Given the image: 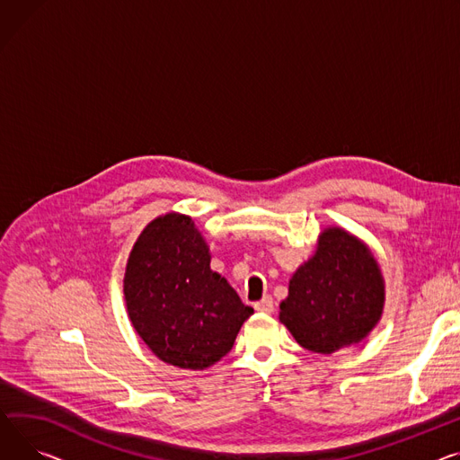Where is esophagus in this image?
<instances>
[{
	"mask_svg": "<svg viewBox=\"0 0 460 460\" xmlns=\"http://www.w3.org/2000/svg\"><path fill=\"white\" fill-rule=\"evenodd\" d=\"M255 309H257L259 313H266V314L273 313V299H271L270 296H264L261 301L255 303Z\"/></svg>",
	"mask_w": 460,
	"mask_h": 460,
	"instance_id": "34e87169",
	"label": "esophagus"
}]
</instances>
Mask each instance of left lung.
<instances>
[{
  "label": "left lung",
  "instance_id": "8db88e82",
  "mask_svg": "<svg viewBox=\"0 0 460 460\" xmlns=\"http://www.w3.org/2000/svg\"><path fill=\"white\" fill-rule=\"evenodd\" d=\"M383 305L385 281L368 246L329 227L316 253L292 275L279 320L299 346L331 355L366 339L381 320Z\"/></svg>",
  "mask_w": 460,
  "mask_h": 460
}]
</instances>
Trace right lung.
<instances>
[{"instance_id": "obj_1", "label": "right lung", "mask_w": 460, "mask_h": 460, "mask_svg": "<svg viewBox=\"0 0 460 460\" xmlns=\"http://www.w3.org/2000/svg\"><path fill=\"white\" fill-rule=\"evenodd\" d=\"M124 296L129 320L161 360L205 370L227 355L253 309L220 273L190 217L168 212L140 233L131 250Z\"/></svg>"}]
</instances>
